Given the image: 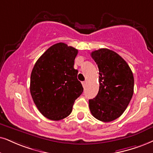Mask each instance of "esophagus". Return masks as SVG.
I'll return each mask as SVG.
<instances>
[{"mask_svg":"<svg viewBox=\"0 0 153 153\" xmlns=\"http://www.w3.org/2000/svg\"><path fill=\"white\" fill-rule=\"evenodd\" d=\"M86 83H87L86 81H84V82H82V85L83 88H85V85H86Z\"/></svg>","mask_w":153,"mask_h":153,"instance_id":"34e87169","label":"esophagus"}]
</instances>
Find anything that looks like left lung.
<instances>
[{"label": "left lung", "instance_id": "obj_1", "mask_svg": "<svg viewBox=\"0 0 153 153\" xmlns=\"http://www.w3.org/2000/svg\"><path fill=\"white\" fill-rule=\"evenodd\" d=\"M91 56L99 68L100 89L89 107L94 118L109 122L121 117L132 98L134 78L128 63L108 49L92 51Z\"/></svg>", "mask_w": 153, "mask_h": 153}]
</instances>
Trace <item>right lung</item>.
<instances>
[{
    "mask_svg": "<svg viewBox=\"0 0 153 153\" xmlns=\"http://www.w3.org/2000/svg\"><path fill=\"white\" fill-rule=\"evenodd\" d=\"M78 51L57 43L39 57L31 73L30 93L44 117L59 121L70 115L75 100L83 92L74 61Z\"/></svg>",
    "mask_w": 153,
    "mask_h": 153,
    "instance_id": "add662e5",
    "label": "right lung"
}]
</instances>
